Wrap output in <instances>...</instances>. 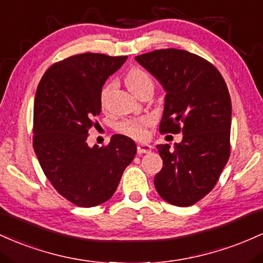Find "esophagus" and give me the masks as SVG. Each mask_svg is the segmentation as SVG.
<instances>
[{
	"label": "esophagus",
	"instance_id": "1",
	"mask_svg": "<svg viewBox=\"0 0 263 263\" xmlns=\"http://www.w3.org/2000/svg\"><path fill=\"white\" fill-rule=\"evenodd\" d=\"M153 146L150 144H139L137 147L138 154H147V153L152 152Z\"/></svg>",
	"mask_w": 263,
	"mask_h": 263
}]
</instances>
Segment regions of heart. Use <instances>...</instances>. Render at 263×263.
Masks as SVG:
<instances>
[{"label": "heart", "instance_id": "heart-1", "mask_svg": "<svg viewBox=\"0 0 263 263\" xmlns=\"http://www.w3.org/2000/svg\"><path fill=\"white\" fill-rule=\"evenodd\" d=\"M125 83L128 85L129 90L139 89L141 87H145V85H153V81L150 78V76L147 74L145 70L140 69V68H133L130 72L126 74ZM111 84L105 85L104 89L102 90V96H100V100L104 104L105 98H107V94L110 90ZM153 120L150 118H140V119H134V120H125L122 122L118 125V130L123 134L129 135V137L135 138V139H144L146 137V128L149 125H152Z\"/></svg>", "mask_w": 263, "mask_h": 263}]
</instances>
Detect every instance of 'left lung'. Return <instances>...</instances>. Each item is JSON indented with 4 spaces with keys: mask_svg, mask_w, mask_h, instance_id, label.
Segmentation results:
<instances>
[{
    "mask_svg": "<svg viewBox=\"0 0 263 263\" xmlns=\"http://www.w3.org/2000/svg\"><path fill=\"white\" fill-rule=\"evenodd\" d=\"M166 93L160 133L182 132L171 149L156 145L163 169L154 185L171 205H194L216 185L230 156L231 99L219 70L182 49H158L135 57Z\"/></svg>",
    "mask_w": 263,
    "mask_h": 263,
    "instance_id": "1",
    "label": "left lung"
}]
</instances>
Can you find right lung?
Wrapping results in <instances>:
<instances>
[{
	"label": "right lung",
	"instance_id": "add662e5",
	"mask_svg": "<svg viewBox=\"0 0 263 263\" xmlns=\"http://www.w3.org/2000/svg\"><path fill=\"white\" fill-rule=\"evenodd\" d=\"M128 57L83 53L44 73L33 108V147L44 175L68 201L93 208L116 193L137 154L134 140L116 134L108 146H89L88 130L102 111V88Z\"/></svg>",
	"mask_w": 263,
	"mask_h": 263
}]
</instances>
